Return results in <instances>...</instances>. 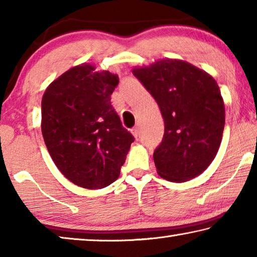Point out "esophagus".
Listing matches in <instances>:
<instances>
[{
	"label": "esophagus",
	"instance_id": "obj_1",
	"mask_svg": "<svg viewBox=\"0 0 257 257\" xmlns=\"http://www.w3.org/2000/svg\"><path fill=\"white\" fill-rule=\"evenodd\" d=\"M132 134L134 135L135 138L138 139V137H139V129L137 127H135L134 129H132Z\"/></svg>",
	"mask_w": 257,
	"mask_h": 257
}]
</instances>
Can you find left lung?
<instances>
[{
	"instance_id": "obj_1",
	"label": "left lung",
	"mask_w": 257,
	"mask_h": 257,
	"mask_svg": "<svg viewBox=\"0 0 257 257\" xmlns=\"http://www.w3.org/2000/svg\"><path fill=\"white\" fill-rule=\"evenodd\" d=\"M134 76L158 102L164 136L153 158L159 176L185 182L214 160L224 129V102L210 73L178 59L133 68Z\"/></svg>"
}]
</instances>
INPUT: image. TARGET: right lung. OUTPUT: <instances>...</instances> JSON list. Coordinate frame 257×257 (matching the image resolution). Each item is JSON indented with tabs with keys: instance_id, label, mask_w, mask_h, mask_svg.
<instances>
[{
	"instance_id": "right-lung-1",
	"label": "right lung",
	"mask_w": 257,
	"mask_h": 257,
	"mask_svg": "<svg viewBox=\"0 0 257 257\" xmlns=\"http://www.w3.org/2000/svg\"><path fill=\"white\" fill-rule=\"evenodd\" d=\"M90 63L72 67L42 98V134L60 172L73 184L101 189L120 176L133 135L111 105L118 75Z\"/></svg>"
}]
</instances>
